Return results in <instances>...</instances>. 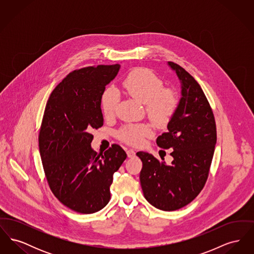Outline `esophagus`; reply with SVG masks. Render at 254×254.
<instances>
[{"instance_id": "esophagus-1", "label": "esophagus", "mask_w": 254, "mask_h": 254, "mask_svg": "<svg viewBox=\"0 0 254 254\" xmlns=\"http://www.w3.org/2000/svg\"><path fill=\"white\" fill-rule=\"evenodd\" d=\"M127 157L128 158L135 157V155H136L135 151L132 150V149H128V150H127Z\"/></svg>"}]
</instances>
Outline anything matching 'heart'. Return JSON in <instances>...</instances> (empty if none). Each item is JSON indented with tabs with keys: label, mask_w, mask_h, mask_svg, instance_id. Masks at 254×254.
Listing matches in <instances>:
<instances>
[{
	"label": "heart",
	"mask_w": 254,
	"mask_h": 254,
	"mask_svg": "<svg viewBox=\"0 0 254 254\" xmlns=\"http://www.w3.org/2000/svg\"><path fill=\"white\" fill-rule=\"evenodd\" d=\"M126 92L145 105L149 120L158 127H166L174 116L179 98L172 88H163V80L147 68H136L123 82ZM119 93L114 87H109L102 97V111L109 118L115 113L119 102ZM153 135L152 127L148 124H132L123 127L118 137L123 142L131 145H142L145 138Z\"/></svg>",
	"instance_id": "obj_1"
}]
</instances>
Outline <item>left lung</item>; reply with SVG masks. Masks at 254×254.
<instances>
[{
	"label": "left lung",
	"mask_w": 254,
	"mask_h": 254,
	"mask_svg": "<svg viewBox=\"0 0 254 254\" xmlns=\"http://www.w3.org/2000/svg\"><path fill=\"white\" fill-rule=\"evenodd\" d=\"M181 83V98L168 132L157 145L173 151L171 164L147 152H137L143 162L140 182L146 201L165 211L179 209L200 193L208 176L216 145V125L204 91L179 64L168 63Z\"/></svg>",
	"instance_id": "8db88e82"
}]
</instances>
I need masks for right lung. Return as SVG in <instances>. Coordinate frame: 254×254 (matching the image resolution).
Returning <instances> with one entry per match:
<instances>
[{
  "label": "right lung",
  "instance_id": "right-lung-1",
  "mask_svg": "<svg viewBox=\"0 0 254 254\" xmlns=\"http://www.w3.org/2000/svg\"><path fill=\"white\" fill-rule=\"evenodd\" d=\"M121 65H97L69 73L49 96L39 134L42 163L51 191L63 205L90 214L110 200L113 174L127 153L112 145L91 147L92 129L104 125L101 100Z\"/></svg>",
  "mask_w": 254,
  "mask_h": 254
}]
</instances>
